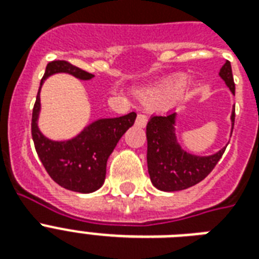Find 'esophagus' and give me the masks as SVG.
Returning a JSON list of instances; mask_svg holds the SVG:
<instances>
[{"label": "esophagus", "instance_id": "obj_1", "mask_svg": "<svg viewBox=\"0 0 259 259\" xmlns=\"http://www.w3.org/2000/svg\"><path fill=\"white\" fill-rule=\"evenodd\" d=\"M146 122H148V118H146L145 114H138L137 119H136V125L138 127H145Z\"/></svg>", "mask_w": 259, "mask_h": 259}]
</instances>
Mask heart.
<instances>
[{
	"mask_svg": "<svg viewBox=\"0 0 259 259\" xmlns=\"http://www.w3.org/2000/svg\"><path fill=\"white\" fill-rule=\"evenodd\" d=\"M185 86V76H177V78L172 79L169 82H166L165 84H162L161 87H158L156 90H146L142 93V97L150 105H156V103H162L166 99L175 97L180 93L183 87Z\"/></svg>",
	"mask_w": 259,
	"mask_h": 259,
	"instance_id": "b5f03b06",
	"label": "heart"
}]
</instances>
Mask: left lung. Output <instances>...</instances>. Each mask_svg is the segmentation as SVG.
Returning a JSON list of instances; mask_svg holds the SVG:
<instances>
[{"label":"left lung","instance_id":"obj_1","mask_svg":"<svg viewBox=\"0 0 259 259\" xmlns=\"http://www.w3.org/2000/svg\"><path fill=\"white\" fill-rule=\"evenodd\" d=\"M221 78L225 80L231 93L235 94L231 63L227 62L221 68ZM176 113L166 115H153L146 125L148 140V172L152 184L156 188L175 192L187 189L200 183L215 168L225 153L226 146L212 156H195L187 153L177 142L175 133ZM235 121V109L231 113V122Z\"/></svg>","mask_w":259,"mask_h":259}]
</instances>
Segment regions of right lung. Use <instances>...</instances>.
<instances>
[{"instance_id":"1","label":"right lung","mask_w":259,"mask_h":259,"mask_svg":"<svg viewBox=\"0 0 259 259\" xmlns=\"http://www.w3.org/2000/svg\"><path fill=\"white\" fill-rule=\"evenodd\" d=\"M58 72H67L82 80L94 78L93 74L66 60H55L47 64L40 89L50 75ZM40 89L32 113V138L38 158L51 179L63 188L80 193L97 191L105 181L107 158L113 153L119 138L133 126L137 114L133 111L118 118L98 119L72 140L52 141L44 137L37 127Z\"/></svg>"}]
</instances>
